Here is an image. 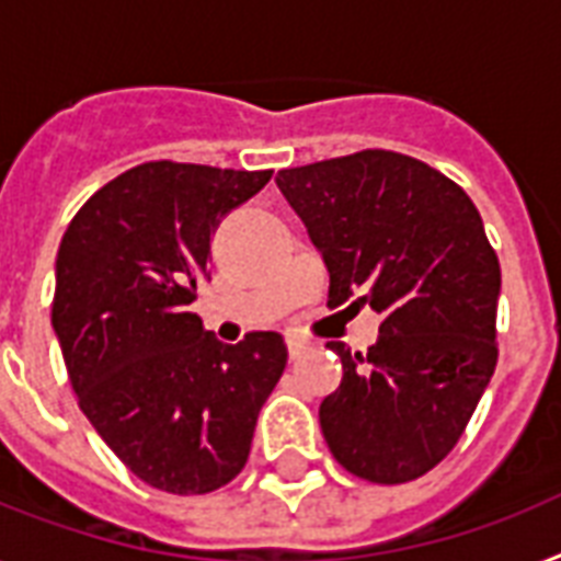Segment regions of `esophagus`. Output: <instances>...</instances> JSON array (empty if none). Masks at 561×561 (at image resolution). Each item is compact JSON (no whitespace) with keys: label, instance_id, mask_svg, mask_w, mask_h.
<instances>
[{"label":"esophagus","instance_id":"1","mask_svg":"<svg viewBox=\"0 0 561 561\" xmlns=\"http://www.w3.org/2000/svg\"><path fill=\"white\" fill-rule=\"evenodd\" d=\"M308 350V343L306 341H297V337H290L288 341V355L290 358H299V355H302V352Z\"/></svg>","mask_w":561,"mask_h":561}]
</instances>
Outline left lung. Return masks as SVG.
I'll return each instance as SVG.
<instances>
[{"mask_svg": "<svg viewBox=\"0 0 561 561\" xmlns=\"http://www.w3.org/2000/svg\"><path fill=\"white\" fill-rule=\"evenodd\" d=\"M329 267V306L381 314L367 355H341L320 404L329 451L369 483H408L443 462L497 364L501 264L478 206L422 160L369 151L276 174ZM350 306V308H352Z\"/></svg>", "mask_w": 561, "mask_h": 561, "instance_id": "1", "label": "left lung"}]
</instances>
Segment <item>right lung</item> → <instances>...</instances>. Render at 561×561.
I'll return each instance as SVG.
<instances>
[{
  "label": "right lung",
  "mask_w": 561,
  "mask_h": 561,
  "mask_svg": "<svg viewBox=\"0 0 561 561\" xmlns=\"http://www.w3.org/2000/svg\"><path fill=\"white\" fill-rule=\"evenodd\" d=\"M271 174L142 162L83 203L57 250L51 325L83 416L171 495H206L244 469L288 364L282 334L227 346L188 311L211 232Z\"/></svg>",
  "instance_id": "1"
}]
</instances>
